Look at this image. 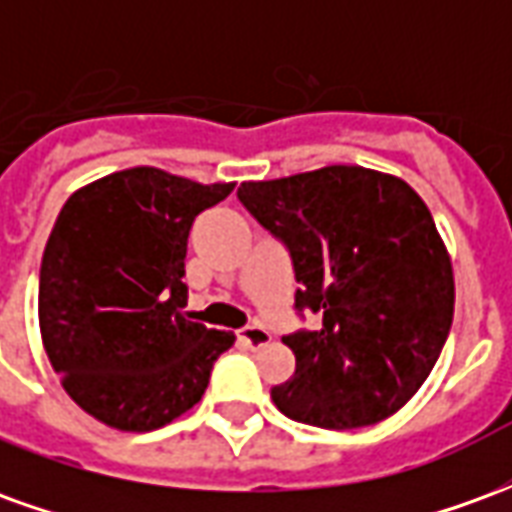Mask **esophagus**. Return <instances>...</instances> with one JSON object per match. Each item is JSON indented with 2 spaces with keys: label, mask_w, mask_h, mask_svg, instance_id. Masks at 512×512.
Returning a JSON list of instances; mask_svg holds the SVG:
<instances>
[{
  "label": "esophagus",
  "mask_w": 512,
  "mask_h": 512,
  "mask_svg": "<svg viewBox=\"0 0 512 512\" xmlns=\"http://www.w3.org/2000/svg\"><path fill=\"white\" fill-rule=\"evenodd\" d=\"M238 340H241L246 348H263V345L271 343V334H268L266 326H260V323H252V326H244V329H241Z\"/></svg>",
  "instance_id": "34e87169"
}]
</instances>
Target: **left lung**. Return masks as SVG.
<instances>
[{
  "label": "left lung",
  "instance_id": "1",
  "mask_svg": "<svg viewBox=\"0 0 512 512\" xmlns=\"http://www.w3.org/2000/svg\"><path fill=\"white\" fill-rule=\"evenodd\" d=\"M238 200L290 252L296 310L321 315V329L282 337L296 373L274 406L329 430L392 417L452 326V263L428 205L406 180L345 164L249 180Z\"/></svg>",
  "mask_w": 512,
  "mask_h": 512
}]
</instances>
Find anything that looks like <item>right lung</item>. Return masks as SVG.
Returning <instances> with one entry per match:
<instances>
[{
  "instance_id": "add662e5",
  "label": "right lung",
  "mask_w": 512,
  "mask_h": 512,
  "mask_svg": "<svg viewBox=\"0 0 512 512\" xmlns=\"http://www.w3.org/2000/svg\"><path fill=\"white\" fill-rule=\"evenodd\" d=\"M233 189L131 167L62 205L40 263V334L65 392L109 428L186 414L235 343L180 312L191 224Z\"/></svg>"
}]
</instances>
